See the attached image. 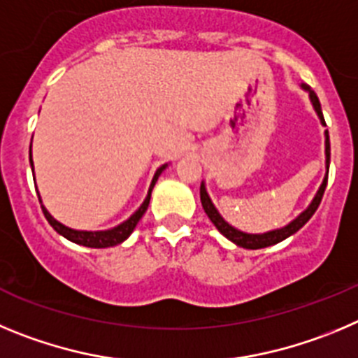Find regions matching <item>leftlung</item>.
<instances>
[{"instance_id":"1","label":"left lung","mask_w":358,"mask_h":358,"mask_svg":"<svg viewBox=\"0 0 358 358\" xmlns=\"http://www.w3.org/2000/svg\"><path fill=\"white\" fill-rule=\"evenodd\" d=\"M303 89H307L308 94H310V101H312V105H314L317 115H320L321 123L327 124L324 123L323 112H321V103H320V99H317V96H315V92L310 91L307 85H303ZM324 134H327V169H328V166H330V139H328V131H324ZM327 182H328V173H327V176H324L323 183H321L320 191H317L315 198L312 199V203L308 205L307 210L301 212V214H299L298 217L292 221V223H289L287 227L280 228V230H273V231H267V234H259V235L244 234V231L230 227V224H228L227 221L221 217V215H219V212L215 210V207L212 205L210 198H208V194H207V191H205V185H203V183H201V187H199V198H201V205H203V208H205V212H207L208 219H210L212 223H214V227L217 228V230L221 231L224 237H227V239H230L231 243H235L237 246L246 248V250H260V248H267V246H273V244H276V243H282L283 239L291 237L292 234H296L299 228L307 223L308 219L314 215V212L317 210V207H320V203H321V199H323V194H324V189H327Z\"/></svg>"}]
</instances>
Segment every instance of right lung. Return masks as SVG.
<instances>
[{
	"label": "right lung",
	"instance_id": "add662e5",
	"mask_svg": "<svg viewBox=\"0 0 358 358\" xmlns=\"http://www.w3.org/2000/svg\"><path fill=\"white\" fill-rule=\"evenodd\" d=\"M30 164L31 167H34V162H31V146H30ZM166 169V166L159 167L155 173V176H153V180H151V185H150V191H148V196L146 199H144V203L139 207V210L135 212L134 215H131L130 219H127L124 223H121L119 227L112 228V230H105V231H80V230H73V228H67L64 227L62 223H59L57 219H53L50 215V212L46 210V208L43 207V201H41V207H43V212L44 215H46L48 223L51 224V227L55 228V230L59 231L60 235H64L66 239H69L71 243H76V244H82V246H87V248H108V246H115V244L123 243V241H127L128 237H130V234L134 231V228L137 227V223H139V219L143 217L144 212L148 210V205H150V198H151V191H153V187H155V182L159 180L160 173Z\"/></svg>",
	"mask_w": 358,
	"mask_h": 358
}]
</instances>
